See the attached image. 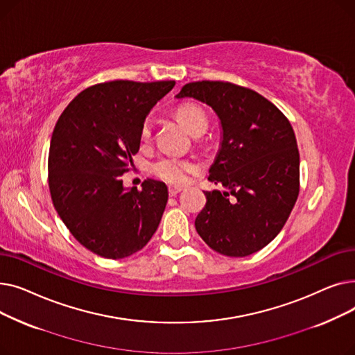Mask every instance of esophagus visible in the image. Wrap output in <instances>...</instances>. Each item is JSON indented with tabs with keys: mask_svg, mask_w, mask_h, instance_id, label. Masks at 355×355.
I'll return each instance as SVG.
<instances>
[{
	"mask_svg": "<svg viewBox=\"0 0 355 355\" xmlns=\"http://www.w3.org/2000/svg\"><path fill=\"white\" fill-rule=\"evenodd\" d=\"M178 193H181V189H180V187H173V185H170V187H168V194H170L171 197L177 196Z\"/></svg>",
	"mask_w": 355,
	"mask_h": 355,
	"instance_id": "34e87169",
	"label": "esophagus"
}]
</instances>
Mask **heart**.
<instances>
[{"label": "heart", "instance_id": "heart-1", "mask_svg": "<svg viewBox=\"0 0 355 355\" xmlns=\"http://www.w3.org/2000/svg\"><path fill=\"white\" fill-rule=\"evenodd\" d=\"M177 116L187 126L191 134H196L200 129L207 128V116L204 110L196 103H185L177 109ZM153 137V119L146 118L141 126V139L148 142ZM151 171L159 180L171 185H185L190 181V177L198 171V165L178 157L165 155L153 162Z\"/></svg>", "mask_w": 355, "mask_h": 355}]
</instances>
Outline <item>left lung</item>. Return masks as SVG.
Returning <instances> with one entry per match:
<instances>
[{"instance_id": "obj_1", "label": "left lung", "mask_w": 355, "mask_h": 355, "mask_svg": "<svg viewBox=\"0 0 355 355\" xmlns=\"http://www.w3.org/2000/svg\"><path fill=\"white\" fill-rule=\"evenodd\" d=\"M177 98L214 109L223 141L209 180L227 191H204L196 230L230 257L249 256L282 230L300 194V151L288 118L257 92L229 82H191Z\"/></svg>"}]
</instances>
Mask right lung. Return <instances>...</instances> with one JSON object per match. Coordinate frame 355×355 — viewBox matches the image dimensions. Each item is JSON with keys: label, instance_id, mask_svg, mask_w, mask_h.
Masks as SVG:
<instances>
[{"label": "right lung", "instance_id": "1", "mask_svg": "<svg viewBox=\"0 0 355 355\" xmlns=\"http://www.w3.org/2000/svg\"><path fill=\"white\" fill-rule=\"evenodd\" d=\"M174 80L98 83L80 92L54 126L49 149L53 206L79 243L106 259L141 250L166 206L161 181L125 190L122 175L139 151L148 112Z\"/></svg>", "mask_w": 355, "mask_h": 355}]
</instances>
